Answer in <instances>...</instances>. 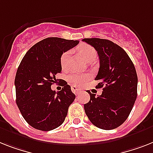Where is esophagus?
<instances>
[{
	"label": "esophagus",
	"mask_w": 153,
	"mask_h": 153,
	"mask_svg": "<svg viewBox=\"0 0 153 153\" xmlns=\"http://www.w3.org/2000/svg\"><path fill=\"white\" fill-rule=\"evenodd\" d=\"M71 90H72V91L74 92V94H79V93L81 92V90L78 89V88H76V87H75V86H73V87H72Z\"/></svg>",
	"instance_id": "1"
}]
</instances>
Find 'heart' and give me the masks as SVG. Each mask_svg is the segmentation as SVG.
Returning a JSON list of instances; mask_svg holds the SVG:
<instances>
[{
	"label": "heart",
	"mask_w": 153,
	"mask_h": 153,
	"mask_svg": "<svg viewBox=\"0 0 153 153\" xmlns=\"http://www.w3.org/2000/svg\"><path fill=\"white\" fill-rule=\"evenodd\" d=\"M78 51L79 54L83 56L84 59L88 62L94 61L96 59L97 52L93 47L88 45H82L78 48ZM70 55L71 51H67L62 55L60 59V65L62 69H67L69 66L70 62ZM88 79V76L86 74H76V73H71L67 76V80L71 83L75 87H80L85 83V81Z\"/></svg>",
	"instance_id": "1"
}]
</instances>
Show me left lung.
Masks as SVG:
<instances>
[{
	"instance_id": "8db88e82",
	"label": "left lung",
	"mask_w": 153,
	"mask_h": 153,
	"mask_svg": "<svg viewBox=\"0 0 153 153\" xmlns=\"http://www.w3.org/2000/svg\"><path fill=\"white\" fill-rule=\"evenodd\" d=\"M98 52L100 67L95 80L96 88H102L101 95L90 94L84 104L88 119L95 127L113 130L123 124L131 113L137 98V76L127 52L113 41L100 38H84Z\"/></svg>"
}]
</instances>
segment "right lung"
I'll return each mask as SVG.
<instances>
[{
  "label": "right lung",
  "instance_id": "obj_1",
  "mask_svg": "<svg viewBox=\"0 0 153 153\" xmlns=\"http://www.w3.org/2000/svg\"><path fill=\"white\" fill-rule=\"evenodd\" d=\"M79 40L48 37L36 43L26 53L16 72V104L25 120L35 129L48 131L62 124L68 108L76 98L65 81L61 91L51 88L61 73L63 53Z\"/></svg>",
  "mask_w": 153,
  "mask_h": 153
}]
</instances>
